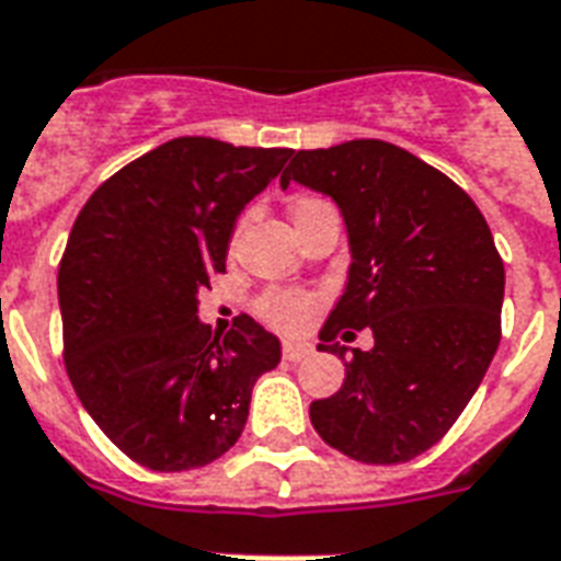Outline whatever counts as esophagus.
Here are the masks:
<instances>
[{"instance_id": "34e87169", "label": "esophagus", "mask_w": 561, "mask_h": 561, "mask_svg": "<svg viewBox=\"0 0 561 561\" xmlns=\"http://www.w3.org/2000/svg\"><path fill=\"white\" fill-rule=\"evenodd\" d=\"M313 352V345L310 343H296V340H286L284 343V360H301Z\"/></svg>"}]
</instances>
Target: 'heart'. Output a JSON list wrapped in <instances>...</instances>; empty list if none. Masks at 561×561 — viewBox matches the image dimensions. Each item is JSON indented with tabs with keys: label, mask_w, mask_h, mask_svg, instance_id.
I'll list each match as a JSON object with an SVG mask.
<instances>
[{
	"label": "heart",
	"mask_w": 561,
	"mask_h": 561,
	"mask_svg": "<svg viewBox=\"0 0 561 561\" xmlns=\"http://www.w3.org/2000/svg\"><path fill=\"white\" fill-rule=\"evenodd\" d=\"M313 204H319V201H313V197L301 201L296 206V213ZM310 310H313V298L305 296V293H265L260 298V313H263V319L272 322L275 328H280V331H296V328L305 325Z\"/></svg>",
	"instance_id": "b5f03b06"
}]
</instances>
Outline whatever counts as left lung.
I'll return each mask as SVG.
<instances>
[{"instance_id": "1", "label": "left lung", "mask_w": 561, "mask_h": 561, "mask_svg": "<svg viewBox=\"0 0 561 561\" xmlns=\"http://www.w3.org/2000/svg\"><path fill=\"white\" fill-rule=\"evenodd\" d=\"M301 183L340 206L348 280L319 331L345 357V381L316 399L310 423L364 465H402L435 446L482 385L500 345L505 268L485 216L437 168L378 138L298 150L280 185ZM352 327V332H345Z\"/></svg>"}]
</instances>
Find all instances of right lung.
Segmentation results:
<instances>
[{
	"instance_id": "1",
	"label": "right lung",
	"mask_w": 561,
	"mask_h": 561,
	"mask_svg": "<svg viewBox=\"0 0 561 561\" xmlns=\"http://www.w3.org/2000/svg\"><path fill=\"white\" fill-rule=\"evenodd\" d=\"M293 150L165 141L88 197L58 265L65 364L79 402L138 465L174 473L239 440L280 340L251 316L225 336L197 293L225 272L236 218Z\"/></svg>"
}]
</instances>
